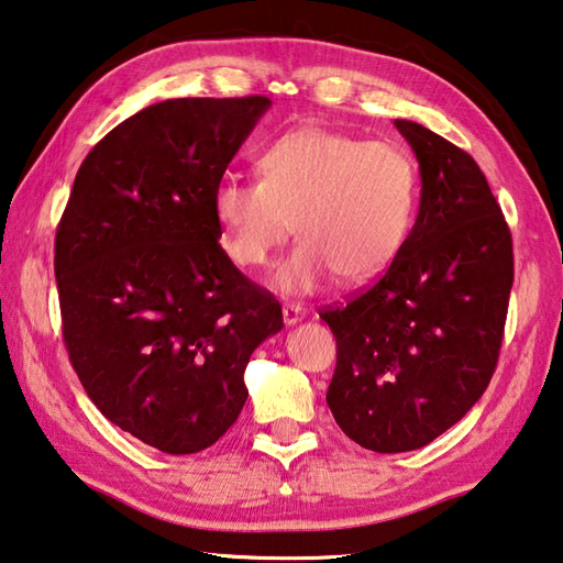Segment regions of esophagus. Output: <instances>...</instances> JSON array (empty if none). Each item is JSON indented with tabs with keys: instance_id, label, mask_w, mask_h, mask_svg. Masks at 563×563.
Wrapping results in <instances>:
<instances>
[{
	"instance_id": "obj_1",
	"label": "esophagus",
	"mask_w": 563,
	"mask_h": 563,
	"mask_svg": "<svg viewBox=\"0 0 563 563\" xmlns=\"http://www.w3.org/2000/svg\"><path fill=\"white\" fill-rule=\"evenodd\" d=\"M305 307L300 305H283V322L288 327H295L297 322H302L305 319Z\"/></svg>"
}]
</instances>
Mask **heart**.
I'll use <instances>...</instances> for the list:
<instances>
[{"label":"heart","instance_id":"b5f03b06","mask_svg":"<svg viewBox=\"0 0 563 563\" xmlns=\"http://www.w3.org/2000/svg\"><path fill=\"white\" fill-rule=\"evenodd\" d=\"M261 180L227 178L212 192L219 246L234 266H268L300 236L271 278L285 297L310 295L336 275L366 285L388 271L412 229L417 168L395 143L300 126L258 153Z\"/></svg>","mask_w":563,"mask_h":563}]
</instances>
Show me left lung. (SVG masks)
<instances>
[{
    "label": "left lung",
    "mask_w": 563,
    "mask_h": 563,
    "mask_svg": "<svg viewBox=\"0 0 563 563\" xmlns=\"http://www.w3.org/2000/svg\"><path fill=\"white\" fill-rule=\"evenodd\" d=\"M420 163V209L371 290L322 312L336 339L327 405L378 454L422 449L486 393L512 290V236L466 151L395 119Z\"/></svg>",
    "instance_id": "obj_1"
}]
</instances>
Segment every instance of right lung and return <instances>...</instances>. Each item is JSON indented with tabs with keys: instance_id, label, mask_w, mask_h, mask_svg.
<instances>
[{
	"instance_id": "add662e5",
	"label": "right lung",
	"mask_w": 563,
	"mask_h": 563,
	"mask_svg": "<svg viewBox=\"0 0 563 563\" xmlns=\"http://www.w3.org/2000/svg\"><path fill=\"white\" fill-rule=\"evenodd\" d=\"M268 97L141 109L87 153L55 234L63 336L109 422L197 454L236 422L283 310L219 246L212 192Z\"/></svg>"
}]
</instances>
